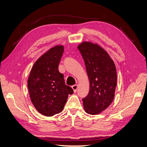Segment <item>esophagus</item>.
Listing matches in <instances>:
<instances>
[{
  "label": "esophagus",
  "mask_w": 147,
  "mask_h": 147,
  "mask_svg": "<svg viewBox=\"0 0 147 147\" xmlns=\"http://www.w3.org/2000/svg\"><path fill=\"white\" fill-rule=\"evenodd\" d=\"M72 89L74 90V92H77V89H78V85H77V84H75V85H73V86H72Z\"/></svg>",
  "instance_id": "34e87169"
}]
</instances>
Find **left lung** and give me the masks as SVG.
<instances>
[{"instance_id":"obj_1","label":"left lung","mask_w":147,"mask_h":147,"mask_svg":"<svg viewBox=\"0 0 147 147\" xmlns=\"http://www.w3.org/2000/svg\"><path fill=\"white\" fill-rule=\"evenodd\" d=\"M90 80L88 94L82 99L85 112L99 114L112 103L117 82L115 65L109 54L97 44L83 42L78 47Z\"/></svg>"}]
</instances>
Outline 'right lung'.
Returning a JSON list of instances; mask_svg holds the SVG:
<instances>
[{
	"instance_id": "1",
	"label": "right lung",
	"mask_w": 147,
	"mask_h": 147,
	"mask_svg": "<svg viewBox=\"0 0 147 147\" xmlns=\"http://www.w3.org/2000/svg\"><path fill=\"white\" fill-rule=\"evenodd\" d=\"M63 53V46L51 48L34 63L28 78L31 101L38 112L47 117L61 112L68 95L74 92L58 70Z\"/></svg>"
}]
</instances>
